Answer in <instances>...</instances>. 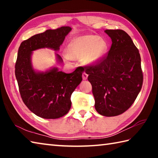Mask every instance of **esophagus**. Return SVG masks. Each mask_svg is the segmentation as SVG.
Wrapping results in <instances>:
<instances>
[{"label": "esophagus", "mask_w": 158, "mask_h": 158, "mask_svg": "<svg viewBox=\"0 0 158 158\" xmlns=\"http://www.w3.org/2000/svg\"><path fill=\"white\" fill-rule=\"evenodd\" d=\"M82 78H83V79L84 80H85V79H87V78H88V74L85 73H84L82 74Z\"/></svg>", "instance_id": "obj_1"}]
</instances>
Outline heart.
<instances>
[{"label":"heart","mask_w":158,"mask_h":158,"mask_svg":"<svg viewBox=\"0 0 158 158\" xmlns=\"http://www.w3.org/2000/svg\"><path fill=\"white\" fill-rule=\"evenodd\" d=\"M108 49L105 40L95 35H85L72 39L65 48L69 59H82L86 65H92L104 57Z\"/></svg>","instance_id":"heart-1"}]
</instances>
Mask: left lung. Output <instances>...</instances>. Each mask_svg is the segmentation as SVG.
I'll return each mask as SVG.
<instances>
[{"label":"left lung","mask_w":158,"mask_h":158,"mask_svg":"<svg viewBox=\"0 0 158 158\" xmlns=\"http://www.w3.org/2000/svg\"><path fill=\"white\" fill-rule=\"evenodd\" d=\"M111 37L108 55L95 65L83 68L89 74L95 108L105 116H116L129 109L139 93L143 73L139 50L123 30H106Z\"/></svg>","instance_id":"8db88e82"}]
</instances>
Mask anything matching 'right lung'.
Segmentation results:
<instances>
[{
  "instance_id": "obj_1",
  "label": "right lung",
  "mask_w": 158,
  "mask_h": 158,
  "mask_svg": "<svg viewBox=\"0 0 158 158\" xmlns=\"http://www.w3.org/2000/svg\"><path fill=\"white\" fill-rule=\"evenodd\" d=\"M71 30L69 26L49 29L22 42L19 48L15 76L21 97L33 114L43 118L56 119L68 114L72 93L81 82L84 69L79 67L69 74L57 67L37 71L32 64L33 52L44 48L58 52ZM55 55L58 63L63 62L58 53Z\"/></svg>"
}]
</instances>
